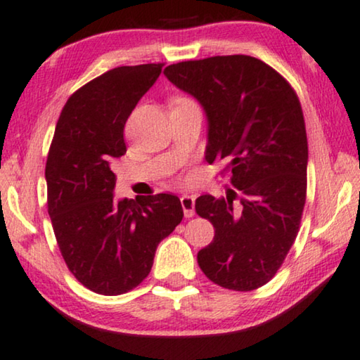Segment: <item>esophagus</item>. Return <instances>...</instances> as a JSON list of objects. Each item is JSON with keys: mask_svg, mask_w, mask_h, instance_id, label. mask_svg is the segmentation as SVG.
Here are the masks:
<instances>
[{"mask_svg": "<svg viewBox=\"0 0 360 360\" xmlns=\"http://www.w3.org/2000/svg\"><path fill=\"white\" fill-rule=\"evenodd\" d=\"M181 205H182V210H184V215L186 219H191V217H194L195 210H194V205H195V199L192 195H182L181 197Z\"/></svg>", "mask_w": 360, "mask_h": 360, "instance_id": "obj_1", "label": "esophagus"}]
</instances>
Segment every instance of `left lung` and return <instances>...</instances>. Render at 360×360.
<instances>
[{
    "mask_svg": "<svg viewBox=\"0 0 360 360\" xmlns=\"http://www.w3.org/2000/svg\"><path fill=\"white\" fill-rule=\"evenodd\" d=\"M165 75L199 101L209 122V163L226 161L225 197L200 195L195 212L214 241L197 252L217 285L250 292L269 282L295 241L307 199L308 141L288 81L250 55L169 65Z\"/></svg>",
    "mask_w": 360,
    "mask_h": 360,
    "instance_id": "8db88e82",
    "label": "left lung"
}]
</instances>
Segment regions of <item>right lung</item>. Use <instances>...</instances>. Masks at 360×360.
Segmentation results:
<instances>
[{
    "label": "right lung",
    "instance_id": "obj_1",
    "mask_svg": "<svg viewBox=\"0 0 360 360\" xmlns=\"http://www.w3.org/2000/svg\"><path fill=\"white\" fill-rule=\"evenodd\" d=\"M163 63L109 70L70 96L55 127L45 179L47 207L68 269L86 288L120 295L153 266L160 241L184 212L173 194L114 200V160L127 151L124 127Z\"/></svg>",
    "mask_w": 360,
    "mask_h": 360
}]
</instances>
